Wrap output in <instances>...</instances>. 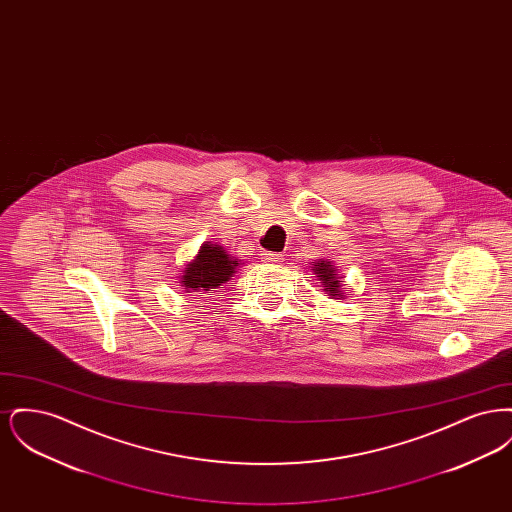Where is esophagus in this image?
I'll return each instance as SVG.
<instances>
[{"mask_svg": "<svg viewBox=\"0 0 512 512\" xmlns=\"http://www.w3.org/2000/svg\"><path fill=\"white\" fill-rule=\"evenodd\" d=\"M261 259L267 261V263H280V261H282V255H280V253H272V251H263V253H261Z\"/></svg>", "mask_w": 512, "mask_h": 512, "instance_id": "obj_1", "label": "esophagus"}]
</instances>
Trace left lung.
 Here are the masks:
<instances>
[{"instance_id":"1","label":"left lung","mask_w":512,"mask_h":512,"mask_svg":"<svg viewBox=\"0 0 512 512\" xmlns=\"http://www.w3.org/2000/svg\"><path fill=\"white\" fill-rule=\"evenodd\" d=\"M311 270L317 274L322 290L328 293L332 299H345L343 280L338 274V267L330 259H317Z\"/></svg>"}]
</instances>
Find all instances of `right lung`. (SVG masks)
I'll return each instance as SVG.
<instances>
[{"mask_svg": "<svg viewBox=\"0 0 512 512\" xmlns=\"http://www.w3.org/2000/svg\"><path fill=\"white\" fill-rule=\"evenodd\" d=\"M240 259L232 257L222 245L203 242L194 259L180 270V286L186 293H209L226 284L238 267Z\"/></svg>", "mask_w": 512, "mask_h": 512, "instance_id": "right-lung-1", "label": "right lung"}]
</instances>
